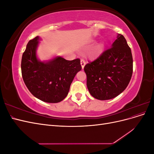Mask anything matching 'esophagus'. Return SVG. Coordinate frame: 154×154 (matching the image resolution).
<instances>
[{
    "label": "esophagus",
    "instance_id": "1",
    "mask_svg": "<svg viewBox=\"0 0 154 154\" xmlns=\"http://www.w3.org/2000/svg\"><path fill=\"white\" fill-rule=\"evenodd\" d=\"M80 63H81V66H82V68L83 69V68H84L85 66V64H86L85 60H83V59H82L81 61H80Z\"/></svg>",
    "mask_w": 154,
    "mask_h": 154
}]
</instances>
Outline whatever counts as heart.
Returning <instances> with one entry per match:
<instances>
[{"label":"heart","instance_id":"obj_1","mask_svg":"<svg viewBox=\"0 0 154 154\" xmlns=\"http://www.w3.org/2000/svg\"><path fill=\"white\" fill-rule=\"evenodd\" d=\"M103 48H104V45L103 44H97L96 45V47L94 49V50L92 51V57H98V56L100 55L102 53V52H103Z\"/></svg>","mask_w":154,"mask_h":154}]
</instances>
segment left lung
<instances>
[{"instance_id":"left-lung-1","label":"left lung","mask_w":154,"mask_h":154,"mask_svg":"<svg viewBox=\"0 0 154 154\" xmlns=\"http://www.w3.org/2000/svg\"><path fill=\"white\" fill-rule=\"evenodd\" d=\"M87 86L92 96L100 100L114 98L123 92L133 71L131 49L121 34L110 46L94 62L84 67Z\"/></svg>"}]
</instances>
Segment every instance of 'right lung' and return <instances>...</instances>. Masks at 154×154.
<instances>
[{
    "label": "right lung",
    "instance_id": "obj_1",
    "mask_svg": "<svg viewBox=\"0 0 154 154\" xmlns=\"http://www.w3.org/2000/svg\"><path fill=\"white\" fill-rule=\"evenodd\" d=\"M41 40L37 36L27 44L22 57V78L36 98L47 103H58L66 98L74 78L81 71L80 60L70 61L57 56L41 61L36 54Z\"/></svg>",
    "mask_w": 154,
    "mask_h": 154
}]
</instances>
